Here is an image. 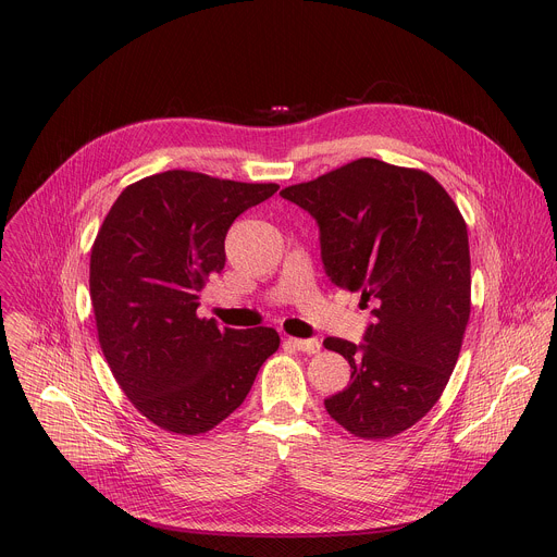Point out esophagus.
Listing matches in <instances>:
<instances>
[{
  "mask_svg": "<svg viewBox=\"0 0 557 557\" xmlns=\"http://www.w3.org/2000/svg\"><path fill=\"white\" fill-rule=\"evenodd\" d=\"M284 344L290 346V348H295V350H301V352H306V355H317V352L322 350V344L317 342V339H297V337H288V339H284Z\"/></svg>",
  "mask_w": 557,
  "mask_h": 557,
  "instance_id": "obj_1",
  "label": "esophagus"
}]
</instances>
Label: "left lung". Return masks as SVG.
<instances>
[{
  "mask_svg": "<svg viewBox=\"0 0 557 557\" xmlns=\"http://www.w3.org/2000/svg\"><path fill=\"white\" fill-rule=\"evenodd\" d=\"M280 194L320 224L333 284L374 306L366 344L324 339L350 363V385L329 396L326 412L368 441L406 432L441 399L462 346L471 312L465 218L434 176L376 158Z\"/></svg>",
  "mask_w": 557,
  "mask_h": 557,
  "instance_id": "1",
  "label": "left lung"
}]
</instances>
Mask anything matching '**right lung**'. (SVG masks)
Masks as SVG:
<instances>
[{"label":"right lung","mask_w":557,"mask_h":557,"mask_svg":"<svg viewBox=\"0 0 557 557\" xmlns=\"http://www.w3.org/2000/svg\"><path fill=\"white\" fill-rule=\"evenodd\" d=\"M277 189L170 170L127 185L95 237L99 346L132 406L165 432L213 430L280 348L273 329H218L196 314L198 293L224 269L228 226Z\"/></svg>","instance_id":"add662e5"}]
</instances>
